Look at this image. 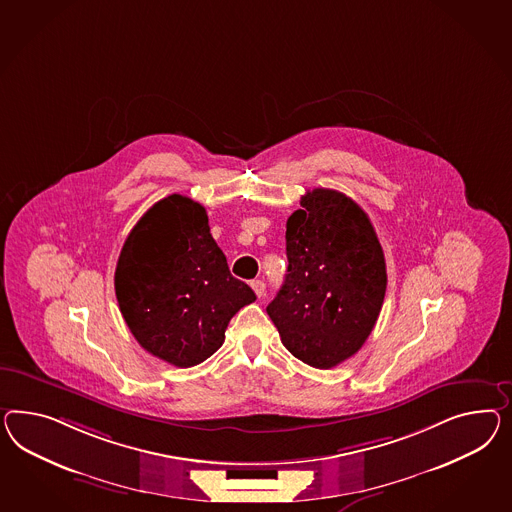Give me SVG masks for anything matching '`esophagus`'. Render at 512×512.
<instances>
[{
  "mask_svg": "<svg viewBox=\"0 0 512 512\" xmlns=\"http://www.w3.org/2000/svg\"><path fill=\"white\" fill-rule=\"evenodd\" d=\"M251 289L255 291L257 298H263L264 294H266V283L261 281V279H255V281H251Z\"/></svg>",
  "mask_w": 512,
  "mask_h": 512,
  "instance_id": "1",
  "label": "esophagus"
}]
</instances>
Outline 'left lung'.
<instances>
[{"mask_svg": "<svg viewBox=\"0 0 512 512\" xmlns=\"http://www.w3.org/2000/svg\"><path fill=\"white\" fill-rule=\"evenodd\" d=\"M287 220L289 268L266 307L294 358L332 369L360 350L386 296L384 251L363 208L315 188Z\"/></svg>", "mask_w": 512, "mask_h": 512, "instance_id": "1", "label": "left lung"}]
</instances>
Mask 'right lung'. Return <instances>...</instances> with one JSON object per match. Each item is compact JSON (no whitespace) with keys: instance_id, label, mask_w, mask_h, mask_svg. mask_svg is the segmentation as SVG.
Here are the masks:
<instances>
[{"instance_id":"right-lung-1","label":"right lung","mask_w":512,"mask_h":512,"mask_svg":"<svg viewBox=\"0 0 512 512\" xmlns=\"http://www.w3.org/2000/svg\"><path fill=\"white\" fill-rule=\"evenodd\" d=\"M115 296L139 345L182 369L210 358L229 320L257 298L231 276L205 207L179 194L154 203L126 236Z\"/></svg>"}]
</instances>
